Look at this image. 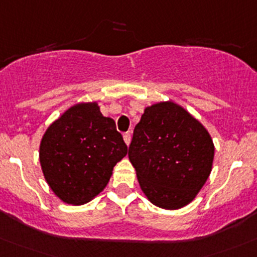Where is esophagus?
Instances as JSON below:
<instances>
[{
	"label": "esophagus",
	"instance_id": "obj_1",
	"mask_svg": "<svg viewBox=\"0 0 257 257\" xmlns=\"http://www.w3.org/2000/svg\"><path fill=\"white\" fill-rule=\"evenodd\" d=\"M123 141H124V144H126L127 146L130 145V143H131V134L130 133H126L123 135Z\"/></svg>",
	"mask_w": 257,
	"mask_h": 257
}]
</instances>
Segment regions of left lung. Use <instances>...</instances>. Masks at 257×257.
<instances>
[{
  "mask_svg": "<svg viewBox=\"0 0 257 257\" xmlns=\"http://www.w3.org/2000/svg\"><path fill=\"white\" fill-rule=\"evenodd\" d=\"M213 158L214 144L206 127L173 101L145 107L128 148L144 194L154 206L170 211L197 197Z\"/></svg>",
  "mask_w": 257,
  "mask_h": 257,
  "instance_id": "8db88e82",
  "label": "left lung"
}]
</instances>
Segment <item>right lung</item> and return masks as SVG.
I'll use <instances>...</instances> for the list:
<instances>
[{
	"label": "right lung",
	"instance_id": "1",
	"mask_svg": "<svg viewBox=\"0 0 257 257\" xmlns=\"http://www.w3.org/2000/svg\"><path fill=\"white\" fill-rule=\"evenodd\" d=\"M126 154L113 119L101 113L97 102H80L46 128L39 160L54 194L64 203L80 206L106 188L113 167Z\"/></svg>",
	"mask_w": 257,
	"mask_h": 257
}]
</instances>
